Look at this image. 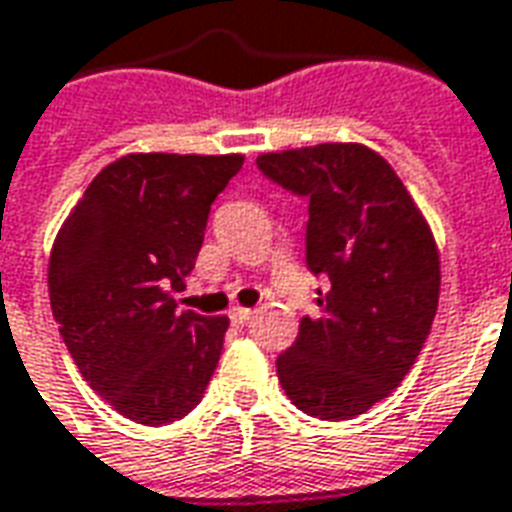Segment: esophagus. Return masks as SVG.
Returning a JSON list of instances; mask_svg holds the SVG:
<instances>
[{
    "label": "esophagus",
    "mask_w": 512,
    "mask_h": 512,
    "mask_svg": "<svg viewBox=\"0 0 512 512\" xmlns=\"http://www.w3.org/2000/svg\"><path fill=\"white\" fill-rule=\"evenodd\" d=\"M253 314H256L253 308H242V306L231 308V322H234V325H239V328H242V325H248V322L253 320Z\"/></svg>",
    "instance_id": "34e87169"
}]
</instances>
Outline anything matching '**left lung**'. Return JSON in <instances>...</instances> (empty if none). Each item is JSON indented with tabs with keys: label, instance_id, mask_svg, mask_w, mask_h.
<instances>
[{
	"label": "left lung",
	"instance_id": "left-lung-1",
	"mask_svg": "<svg viewBox=\"0 0 512 512\" xmlns=\"http://www.w3.org/2000/svg\"><path fill=\"white\" fill-rule=\"evenodd\" d=\"M256 165L308 198L306 264L328 275L320 314L278 355V380L317 419H353L389 397L433 328L441 289L427 220L386 159L361 143L262 154Z\"/></svg>",
	"mask_w": 512,
	"mask_h": 512
}]
</instances>
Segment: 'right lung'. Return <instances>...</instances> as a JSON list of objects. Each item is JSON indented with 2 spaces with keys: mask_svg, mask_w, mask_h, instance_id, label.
<instances>
[{
  "mask_svg": "<svg viewBox=\"0 0 512 512\" xmlns=\"http://www.w3.org/2000/svg\"><path fill=\"white\" fill-rule=\"evenodd\" d=\"M242 154H126L90 181L54 239L49 297L90 389L137 424L176 422L212 380L228 317L179 311L215 198Z\"/></svg>",
  "mask_w": 512,
  "mask_h": 512,
  "instance_id": "add662e5",
  "label": "right lung"
}]
</instances>
